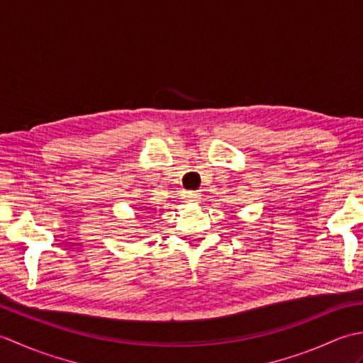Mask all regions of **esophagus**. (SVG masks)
<instances>
[{"mask_svg": "<svg viewBox=\"0 0 363 363\" xmlns=\"http://www.w3.org/2000/svg\"><path fill=\"white\" fill-rule=\"evenodd\" d=\"M184 199H186V203H191V204H198L201 201V195L196 194V191H190V194L184 195Z\"/></svg>", "mask_w": 363, "mask_h": 363, "instance_id": "obj_1", "label": "esophagus"}]
</instances>
